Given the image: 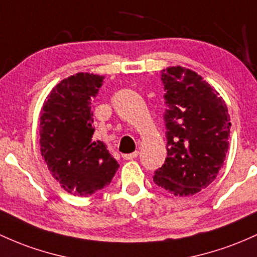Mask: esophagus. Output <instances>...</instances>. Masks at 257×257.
Returning a JSON list of instances; mask_svg holds the SVG:
<instances>
[{
  "instance_id": "34e87169",
  "label": "esophagus",
  "mask_w": 257,
  "mask_h": 257,
  "mask_svg": "<svg viewBox=\"0 0 257 257\" xmlns=\"http://www.w3.org/2000/svg\"><path fill=\"white\" fill-rule=\"evenodd\" d=\"M138 155H139V152L134 151V152H132V154H125V155H123V159L126 160V161L134 160V159H137Z\"/></svg>"
}]
</instances>
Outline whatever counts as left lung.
Returning <instances> with one entry per match:
<instances>
[{
	"instance_id": "1",
	"label": "left lung",
	"mask_w": 257,
	"mask_h": 257,
	"mask_svg": "<svg viewBox=\"0 0 257 257\" xmlns=\"http://www.w3.org/2000/svg\"><path fill=\"white\" fill-rule=\"evenodd\" d=\"M167 157L154 182L176 196L199 193L216 179L229 146L230 122L218 92L182 67L163 69Z\"/></svg>"
}]
</instances>
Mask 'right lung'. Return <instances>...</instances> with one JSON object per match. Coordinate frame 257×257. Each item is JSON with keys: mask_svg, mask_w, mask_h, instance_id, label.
<instances>
[{"mask_svg": "<svg viewBox=\"0 0 257 257\" xmlns=\"http://www.w3.org/2000/svg\"><path fill=\"white\" fill-rule=\"evenodd\" d=\"M103 77L78 73L55 86L40 117L41 155L62 188L89 196L111 183L118 162L106 145L92 138V97Z\"/></svg>", "mask_w": 257, "mask_h": 257, "instance_id": "right-lung-1", "label": "right lung"}]
</instances>
